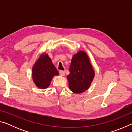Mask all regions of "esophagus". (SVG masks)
I'll list each match as a JSON object with an SVG mask.
<instances>
[{"mask_svg":"<svg viewBox=\"0 0 132 132\" xmlns=\"http://www.w3.org/2000/svg\"><path fill=\"white\" fill-rule=\"evenodd\" d=\"M59 74L61 76H64L65 75V71L64 70H60L59 71Z\"/></svg>","mask_w":132,"mask_h":132,"instance_id":"34e87169","label":"esophagus"}]
</instances>
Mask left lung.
I'll return each instance as SVG.
<instances>
[{"label":"left lung","mask_w":132,"mask_h":132,"mask_svg":"<svg viewBox=\"0 0 132 132\" xmlns=\"http://www.w3.org/2000/svg\"><path fill=\"white\" fill-rule=\"evenodd\" d=\"M69 71L68 80L70 90L80 93L87 90L94 77V70L86 53L80 51L73 56Z\"/></svg>","instance_id":"8db88e82"}]
</instances>
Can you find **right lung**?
<instances>
[{
	"label": "right lung",
	"instance_id": "right-lung-1",
	"mask_svg": "<svg viewBox=\"0 0 132 132\" xmlns=\"http://www.w3.org/2000/svg\"><path fill=\"white\" fill-rule=\"evenodd\" d=\"M58 74V71L48 55H42L32 68L33 81L41 89L47 88L53 77Z\"/></svg>",
	"mask_w": 132,
	"mask_h": 132
}]
</instances>
